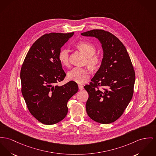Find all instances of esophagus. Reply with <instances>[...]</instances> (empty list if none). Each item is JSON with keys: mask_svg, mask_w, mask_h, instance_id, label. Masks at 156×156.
Instances as JSON below:
<instances>
[{"mask_svg": "<svg viewBox=\"0 0 156 156\" xmlns=\"http://www.w3.org/2000/svg\"><path fill=\"white\" fill-rule=\"evenodd\" d=\"M78 88L80 90H83L84 89V86L82 85H78Z\"/></svg>", "mask_w": 156, "mask_h": 156, "instance_id": "obj_1", "label": "esophagus"}]
</instances>
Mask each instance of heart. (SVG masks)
I'll return each mask as SVG.
<instances>
[{"label":"heart","mask_w":156,"mask_h":156,"mask_svg":"<svg viewBox=\"0 0 156 156\" xmlns=\"http://www.w3.org/2000/svg\"><path fill=\"white\" fill-rule=\"evenodd\" d=\"M76 47L87 56V62L92 68H94L99 64L100 57L96 54V48L91 43L81 41L76 44ZM58 59L63 66H68L69 50L66 48H62L58 54ZM90 76V71L88 68H75L68 73V78L78 84H84L87 81Z\"/></svg>","instance_id":"obj_1"}]
</instances>
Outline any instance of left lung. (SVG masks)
<instances>
[{
  "instance_id": "left-lung-1",
  "label": "left lung",
  "mask_w": 156,
  "mask_h": 156,
  "mask_svg": "<svg viewBox=\"0 0 156 156\" xmlns=\"http://www.w3.org/2000/svg\"><path fill=\"white\" fill-rule=\"evenodd\" d=\"M81 35L95 37L103 50L100 68L84 86L89 96L86 111L91 119L108 124L120 118L132 99L135 79L132 62L125 46L111 33L92 30Z\"/></svg>"
}]
</instances>
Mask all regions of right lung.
<instances>
[{"label": "right lung", "mask_w": 156, "mask_h": 156, "mask_svg": "<svg viewBox=\"0 0 156 156\" xmlns=\"http://www.w3.org/2000/svg\"><path fill=\"white\" fill-rule=\"evenodd\" d=\"M73 34L51 33L40 37L28 50L21 67V92L27 108L45 125L57 123L65 118L67 103L78 91V85L72 81L56 85L66 75L58 54Z\"/></svg>", "instance_id": "right-lung-1"}]
</instances>
